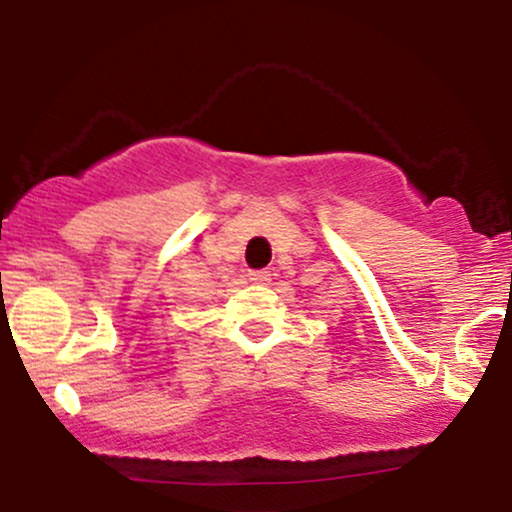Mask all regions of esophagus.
<instances>
[{"label": "esophagus", "instance_id": "1", "mask_svg": "<svg viewBox=\"0 0 512 512\" xmlns=\"http://www.w3.org/2000/svg\"><path fill=\"white\" fill-rule=\"evenodd\" d=\"M248 279L252 281V284H267L269 279H272V274L267 272V269H257V272H250Z\"/></svg>", "mask_w": 512, "mask_h": 512}]
</instances>
